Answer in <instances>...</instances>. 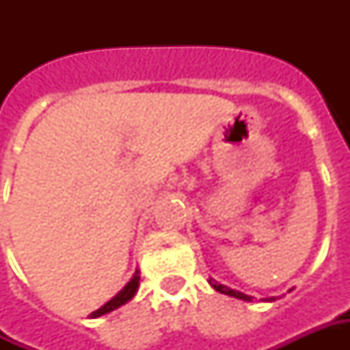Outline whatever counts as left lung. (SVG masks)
<instances>
[{
  "label": "left lung",
  "mask_w": 350,
  "mask_h": 350,
  "mask_svg": "<svg viewBox=\"0 0 350 350\" xmlns=\"http://www.w3.org/2000/svg\"><path fill=\"white\" fill-rule=\"evenodd\" d=\"M208 283L217 291V293L221 294H227V296H232V298H238V300H245V301H251V296H247V294L240 293V291H234V288H230V286L227 285H221L219 281H215V279H208ZM275 300V296H271V298H264V301H273Z\"/></svg>",
  "instance_id": "1"
}]
</instances>
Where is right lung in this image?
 <instances>
[{
    "label": "right lung",
    "instance_id": "right-lung-1",
    "mask_svg": "<svg viewBox=\"0 0 350 350\" xmlns=\"http://www.w3.org/2000/svg\"><path fill=\"white\" fill-rule=\"evenodd\" d=\"M138 285H140V271L137 270L135 273H133V278L129 279V283L123 286L122 291L116 294L114 298H110L105 306H100L97 311H93L92 315H90V319H97V317L100 315H107V313H110V311L122 308L123 304H127L129 300H133V296H135L138 291Z\"/></svg>",
    "mask_w": 350,
    "mask_h": 350
}]
</instances>
